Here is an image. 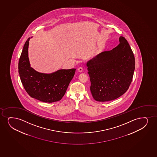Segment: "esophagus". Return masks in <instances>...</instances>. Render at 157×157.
Segmentation results:
<instances>
[{"label": "esophagus", "instance_id": "34e87169", "mask_svg": "<svg viewBox=\"0 0 157 157\" xmlns=\"http://www.w3.org/2000/svg\"><path fill=\"white\" fill-rule=\"evenodd\" d=\"M82 67H79V68L78 69V71L79 72H82Z\"/></svg>", "mask_w": 157, "mask_h": 157}]
</instances>
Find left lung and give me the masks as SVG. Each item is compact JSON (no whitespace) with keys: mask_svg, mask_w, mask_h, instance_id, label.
I'll use <instances>...</instances> for the list:
<instances>
[{"mask_svg":"<svg viewBox=\"0 0 157 157\" xmlns=\"http://www.w3.org/2000/svg\"><path fill=\"white\" fill-rule=\"evenodd\" d=\"M110 51L101 52L87 62L93 98L98 101H113L125 93L131 83L135 58L125 37Z\"/></svg>","mask_w":157,"mask_h":157,"instance_id":"8db88e82","label":"left lung"}]
</instances>
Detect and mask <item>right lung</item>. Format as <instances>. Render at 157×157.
I'll list each match as a JSON object with an SVG mask.
<instances>
[{
	"mask_svg": "<svg viewBox=\"0 0 157 157\" xmlns=\"http://www.w3.org/2000/svg\"><path fill=\"white\" fill-rule=\"evenodd\" d=\"M29 40L30 37L24 45L18 63V72L24 89L31 97L41 101H59L65 94L76 69H60L51 74L34 70L31 67L29 58Z\"/></svg>",
	"mask_w": 157,
	"mask_h": 157,
	"instance_id": "right-lung-1",
	"label": "right lung"
}]
</instances>
